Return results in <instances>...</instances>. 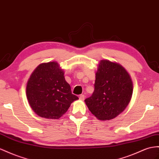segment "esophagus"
<instances>
[{
    "mask_svg": "<svg viewBox=\"0 0 159 159\" xmlns=\"http://www.w3.org/2000/svg\"><path fill=\"white\" fill-rule=\"evenodd\" d=\"M84 98H85V96H84V95H80L79 96V99H80V100L83 101V100H84Z\"/></svg>",
    "mask_w": 159,
    "mask_h": 159,
    "instance_id": "34e87169",
    "label": "esophagus"
}]
</instances>
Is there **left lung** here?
Listing matches in <instances>:
<instances>
[{
	"label": "left lung",
	"mask_w": 159,
	"mask_h": 159,
	"mask_svg": "<svg viewBox=\"0 0 159 159\" xmlns=\"http://www.w3.org/2000/svg\"><path fill=\"white\" fill-rule=\"evenodd\" d=\"M95 89L84 100L93 115L100 120L115 118L123 111L132 95L130 76L119 64L103 60L96 72Z\"/></svg>",
	"instance_id": "obj_1"
}]
</instances>
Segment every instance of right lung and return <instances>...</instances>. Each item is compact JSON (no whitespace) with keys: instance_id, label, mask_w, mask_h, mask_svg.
Masks as SVG:
<instances>
[{"instance_id":"1","label":"right lung","mask_w":159,"mask_h":159,"mask_svg":"<svg viewBox=\"0 0 159 159\" xmlns=\"http://www.w3.org/2000/svg\"><path fill=\"white\" fill-rule=\"evenodd\" d=\"M26 93L34 112L47 119L60 118L73 101L79 99L55 62L41 64L35 69L27 82Z\"/></svg>"}]
</instances>
